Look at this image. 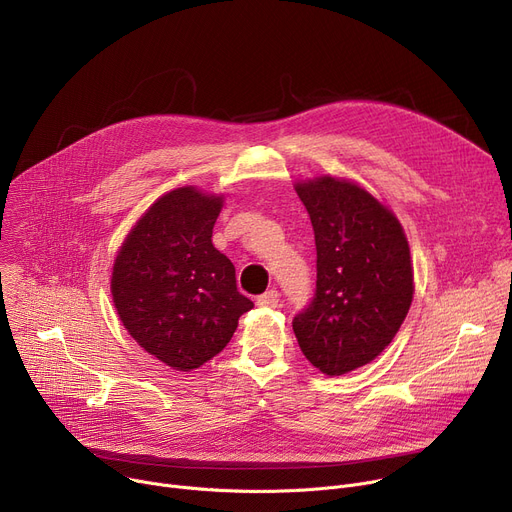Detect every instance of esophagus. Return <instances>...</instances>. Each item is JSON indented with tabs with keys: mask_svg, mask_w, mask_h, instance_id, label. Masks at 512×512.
<instances>
[{
	"mask_svg": "<svg viewBox=\"0 0 512 512\" xmlns=\"http://www.w3.org/2000/svg\"><path fill=\"white\" fill-rule=\"evenodd\" d=\"M278 302H280L278 290H267L265 294H261V296L257 298V304H259V306H265V309H276Z\"/></svg>",
	"mask_w": 512,
	"mask_h": 512,
	"instance_id": "1",
	"label": "esophagus"
}]
</instances>
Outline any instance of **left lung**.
Here are the masks:
<instances>
[{"instance_id": "8db88e82", "label": "left lung", "mask_w": 512, "mask_h": 512, "mask_svg": "<svg viewBox=\"0 0 512 512\" xmlns=\"http://www.w3.org/2000/svg\"><path fill=\"white\" fill-rule=\"evenodd\" d=\"M294 189L315 230L317 290L292 329L306 360L339 377L377 358L405 321L410 245L397 216L354 181L321 175Z\"/></svg>"}]
</instances>
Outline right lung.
Listing matches in <instances>:
<instances>
[{
	"label": "right lung",
	"mask_w": 512,
	"mask_h": 512,
	"mask_svg": "<svg viewBox=\"0 0 512 512\" xmlns=\"http://www.w3.org/2000/svg\"><path fill=\"white\" fill-rule=\"evenodd\" d=\"M224 195L187 185L164 193L117 251L111 294L127 333L166 366L189 372L220 354L253 302L212 243Z\"/></svg>",
	"instance_id": "1"
}]
</instances>
